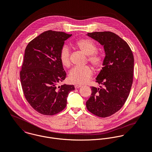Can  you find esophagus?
<instances>
[{"label":"esophagus","instance_id":"esophagus-1","mask_svg":"<svg viewBox=\"0 0 152 152\" xmlns=\"http://www.w3.org/2000/svg\"><path fill=\"white\" fill-rule=\"evenodd\" d=\"M81 87V85H75V86H74V87H75V89H77V88H80Z\"/></svg>","mask_w":152,"mask_h":152}]
</instances>
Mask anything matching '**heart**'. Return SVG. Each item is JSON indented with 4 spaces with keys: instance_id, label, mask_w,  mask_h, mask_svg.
<instances>
[{
    "instance_id": "b5f03b06",
    "label": "heart",
    "mask_w": 152,
    "mask_h": 152,
    "mask_svg": "<svg viewBox=\"0 0 152 152\" xmlns=\"http://www.w3.org/2000/svg\"><path fill=\"white\" fill-rule=\"evenodd\" d=\"M75 46L81 52L88 56V61L96 68L101 66L103 62V57L100 53L97 52V48L94 42L89 39H81L77 41ZM60 61L62 65L68 68L71 65L69 58V51L66 47H64L61 51L59 55ZM93 73L91 68L86 66L83 68L73 69L69 74L68 80L74 84L82 85L86 84L91 78Z\"/></svg>"
}]
</instances>
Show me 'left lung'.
Here are the masks:
<instances>
[{
  "mask_svg": "<svg viewBox=\"0 0 152 152\" xmlns=\"http://www.w3.org/2000/svg\"><path fill=\"white\" fill-rule=\"evenodd\" d=\"M87 35L103 46V67L96 77L102 87H91L86 102L89 111L106 117L118 111L127 100L133 83L134 57L129 45L111 32H95Z\"/></svg>",
  "mask_w": 152,
  "mask_h": 152,
  "instance_id": "1",
  "label": "left lung"
}]
</instances>
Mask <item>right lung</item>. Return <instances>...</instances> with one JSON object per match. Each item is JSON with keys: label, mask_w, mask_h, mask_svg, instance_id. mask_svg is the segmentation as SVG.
Wrapping results in <instances>:
<instances>
[{"label": "right lung", "mask_w": 152, "mask_h": 152, "mask_svg": "<svg viewBox=\"0 0 152 152\" xmlns=\"http://www.w3.org/2000/svg\"><path fill=\"white\" fill-rule=\"evenodd\" d=\"M72 34L48 31L26 46L20 78L24 96L38 113L52 115L66 107L74 85L59 86L66 77L59 55L64 41Z\"/></svg>", "instance_id": "add662e5"}]
</instances>
